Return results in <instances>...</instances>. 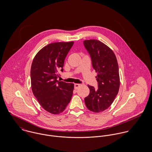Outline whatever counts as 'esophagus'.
<instances>
[{
  "label": "esophagus",
  "instance_id": "1",
  "mask_svg": "<svg viewBox=\"0 0 152 152\" xmlns=\"http://www.w3.org/2000/svg\"><path fill=\"white\" fill-rule=\"evenodd\" d=\"M79 87H80V84H74V89H77Z\"/></svg>",
  "mask_w": 152,
  "mask_h": 152
}]
</instances>
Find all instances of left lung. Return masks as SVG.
Returning a JSON list of instances; mask_svg holds the SVG:
<instances>
[{"instance_id": "left-lung-1", "label": "left lung", "mask_w": 152, "mask_h": 152, "mask_svg": "<svg viewBox=\"0 0 152 152\" xmlns=\"http://www.w3.org/2000/svg\"><path fill=\"white\" fill-rule=\"evenodd\" d=\"M84 45L89 53L93 68L97 72L98 89L88 86L89 94L84 99L87 108L100 112L108 108L116 96L120 86L116 57L107 45L97 40H85Z\"/></svg>"}]
</instances>
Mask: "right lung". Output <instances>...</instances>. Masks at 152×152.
<instances>
[{
  "mask_svg": "<svg viewBox=\"0 0 152 152\" xmlns=\"http://www.w3.org/2000/svg\"><path fill=\"white\" fill-rule=\"evenodd\" d=\"M74 42L49 44L36 54L31 71V89L41 106L57 115L64 110L72 96L74 84L57 80Z\"/></svg>",
  "mask_w": 152,
  "mask_h": 152,
  "instance_id": "right-lung-1",
  "label": "right lung"
}]
</instances>
